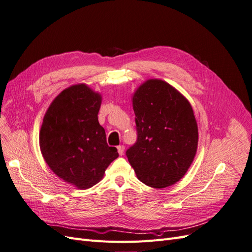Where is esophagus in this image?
<instances>
[{"mask_svg": "<svg viewBox=\"0 0 252 252\" xmlns=\"http://www.w3.org/2000/svg\"><path fill=\"white\" fill-rule=\"evenodd\" d=\"M117 149H118V153L120 156H122L124 154V150H125L124 146H119V147H117Z\"/></svg>", "mask_w": 252, "mask_h": 252, "instance_id": "1", "label": "esophagus"}]
</instances>
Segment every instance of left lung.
Segmentation results:
<instances>
[{"mask_svg": "<svg viewBox=\"0 0 252 252\" xmlns=\"http://www.w3.org/2000/svg\"><path fill=\"white\" fill-rule=\"evenodd\" d=\"M137 140L126 152L141 183L164 189L184 177L198 148L193 107L170 84L159 79L142 83L132 95Z\"/></svg>", "mask_w": 252, "mask_h": 252, "instance_id": "obj_1", "label": "left lung"}]
</instances>
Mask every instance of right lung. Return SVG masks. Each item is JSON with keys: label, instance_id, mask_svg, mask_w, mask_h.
<instances>
[{"label": "right lung", "instance_id": "add662e5", "mask_svg": "<svg viewBox=\"0 0 252 252\" xmlns=\"http://www.w3.org/2000/svg\"><path fill=\"white\" fill-rule=\"evenodd\" d=\"M101 95L86 84L59 93L44 116L39 141L43 158L63 182L80 189L99 183L119 157L98 122Z\"/></svg>", "mask_w": 252, "mask_h": 252}]
</instances>
